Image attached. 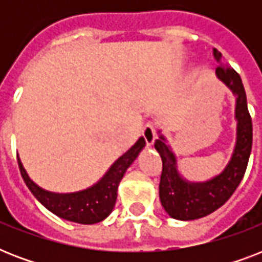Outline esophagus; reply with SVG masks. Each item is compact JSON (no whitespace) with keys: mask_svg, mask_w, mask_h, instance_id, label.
Returning a JSON list of instances; mask_svg holds the SVG:
<instances>
[{"mask_svg":"<svg viewBox=\"0 0 262 262\" xmlns=\"http://www.w3.org/2000/svg\"><path fill=\"white\" fill-rule=\"evenodd\" d=\"M143 136L145 139V143H147L148 147H151L154 141L156 139V126L152 122L145 123V126L143 127Z\"/></svg>","mask_w":262,"mask_h":262,"instance_id":"1","label":"esophagus"}]
</instances>
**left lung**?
Instances as JSON below:
<instances>
[{"mask_svg":"<svg viewBox=\"0 0 262 262\" xmlns=\"http://www.w3.org/2000/svg\"><path fill=\"white\" fill-rule=\"evenodd\" d=\"M213 57L219 67L216 75L236 96L235 118L236 143L231 160L223 172L207 182H189L177 168V159L166 139L160 135L155 141L156 151L162 158V175L159 183L160 203L172 219L194 220L209 215L220 208L236 190L244 178L253 144L252 117L241 76L222 58V53L213 49Z\"/></svg>","mask_w":262,"mask_h":262,"instance_id":"left-lung-1","label":"left lung"}]
</instances>
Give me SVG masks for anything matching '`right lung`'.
Instances as JSON below:
<instances>
[{"label":"right lung","mask_w":262,"mask_h":262,"mask_svg":"<svg viewBox=\"0 0 262 262\" xmlns=\"http://www.w3.org/2000/svg\"><path fill=\"white\" fill-rule=\"evenodd\" d=\"M144 147H145V140L144 137H140L137 143L126 154H123L121 158L115 160L114 164L108 168V171L98 183H95L94 186L88 187L85 190L76 191V193H53L45 190L31 181L18 156L17 163L27 187L36 197L39 203L45 205L49 211L69 222L80 224H95L106 219L113 212L117 201L119 182L127 167L135 162Z\"/></svg>","instance_id":"obj_1"}]
</instances>
